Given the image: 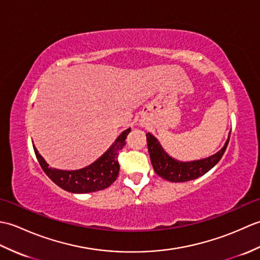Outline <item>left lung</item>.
I'll return each mask as SVG.
<instances>
[{
  "mask_svg": "<svg viewBox=\"0 0 260 260\" xmlns=\"http://www.w3.org/2000/svg\"><path fill=\"white\" fill-rule=\"evenodd\" d=\"M229 139L230 135L224 146L212 156L199 159V161L180 162L169 156L164 152L158 141L152 134H146L147 147L154 171L163 179L171 182H186L196 180L199 176L206 174L221 159L225 148L228 146Z\"/></svg>",
  "mask_w": 260,
  "mask_h": 260,
  "instance_id": "obj_1",
  "label": "left lung"
}]
</instances>
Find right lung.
I'll list each match as a JSON object with an SVG mask.
<instances>
[{
    "mask_svg": "<svg viewBox=\"0 0 260 260\" xmlns=\"http://www.w3.org/2000/svg\"><path fill=\"white\" fill-rule=\"evenodd\" d=\"M131 128L124 131L109 150L89 167L77 171H61L52 169L33 146L36 156L42 170L61 189L73 193H88L104 190L113 184L119 173L118 152L126 144V137Z\"/></svg>",
    "mask_w": 260,
    "mask_h": 260,
    "instance_id": "add662e5",
    "label": "right lung"
}]
</instances>
